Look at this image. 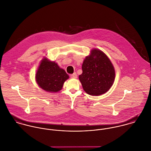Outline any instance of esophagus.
Returning a JSON list of instances; mask_svg holds the SVG:
<instances>
[{
  "mask_svg": "<svg viewBox=\"0 0 151 151\" xmlns=\"http://www.w3.org/2000/svg\"><path fill=\"white\" fill-rule=\"evenodd\" d=\"M70 76L71 78H73V79H76L77 78V75H76V73H74L70 75Z\"/></svg>",
  "mask_w": 151,
  "mask_h": 151,
  "instance_id": "obj_1",
  "label": "esophagus"
}]
</instances>
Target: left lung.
<instances>
[{
  "label": "left lung",
  "instance_id": "8db88e82",
  "mask_svg": "<svg viewBox=\"0 0 151 151\" xmlns=\"http://www.w3.org/2000/svg\"><path fill=\"white\" fill-rule=\"evenodd\" d=\"M82 73L79 79L84 90L91 96H100L107 92L114 82L115 71L109 58L102 51L94 49L86 57Z\"/></svg>",
  "mask_w": 151,
  "mask_h": 151
}]
</instances>
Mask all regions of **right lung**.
I'll use <instances>...</instances> for the list:
<instances>
[{"label":"right lung","instance_id":"right-lung-1","mask_svg":"<svg viewBox=\"0 0 151 151\" xmlns=\"http://www.w3.org/2000/svg\"><path fill=\"white\" fill-rule=\"evenodd\" d=\"M36 81L39 86L48 92H58L63 88L64 83L69 78L65 70L57 63L44 58L37 70Z\"/></svg>","mask_w":151,"mask_h":151}]
</instances>
